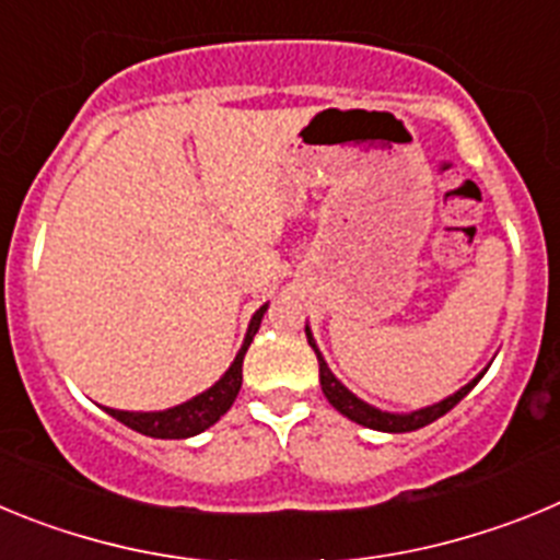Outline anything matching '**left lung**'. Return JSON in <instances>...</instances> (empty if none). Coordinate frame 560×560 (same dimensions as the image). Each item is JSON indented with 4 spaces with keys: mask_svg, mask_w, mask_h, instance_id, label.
<instances>
[{
    "mask_svg": "<svg viewBox=\"0 0 560 560\" xmlns=\"http://www.w3.org/2000/svg\"><path fill=\"white\" fill-rule=\"evenodd\" d=\"M305 336H308V345L314 348L316 353V361H319V384H323V393L325 398H328L330 407L336 409V412H341L345 418L355 420V423H361V427L368 429H375V432H393V434H400V432H415V429H423L429 427L432 420L443 418V415L448 412V409H454L459 404V400L465 398V395L471 393L474 387H477V381L482 378V373L477 375L474 381H468L463 389H457L454 395H448L446 400H440V404H434V407H427V409H418V412H409V415H395V412H381V409L370 407V404H364L361 398H355L353 393H350L345 384H341L339 378H336L334 373L328 370V364H325L323 353H319V348H316L314 336H311V330L305 328Z\"/></svg>",
    "mask_w": 560,
    "mask_h": 560,
    "instance_id": "obj_1",
    "label": "left lung"
}]
</instances>
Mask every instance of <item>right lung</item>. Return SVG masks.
Masks as SVG:
<instances>
[{"label":"right lung","mask_w":560,"mask_h":560,"mask_svg":"<svg viewBox=\"0 0 560 560\" xmlns=\"http://www.w3.org/2000/svg\"><path fill=\"white\" fill-rule=\"evenodd\" d=\"M266 314L264 308H257L255 316H252L249 330H246V339L237 350L235 361L230 364L224 375H221L215 384H212L207 393L196 395V398L185 400L179 407L165 409V412H120V409H108L106 412L112 418H117L120 423H126L133 432L148 434V438H160V440H185L192 438V434L205 432L210 429L221 415H226V409L232 407V400L237 398V389H241V381H244V355L249 350L252 339H255L257 328H260V319Z\"/></svg>","instance_id":"add662e5"}]
</instances>
